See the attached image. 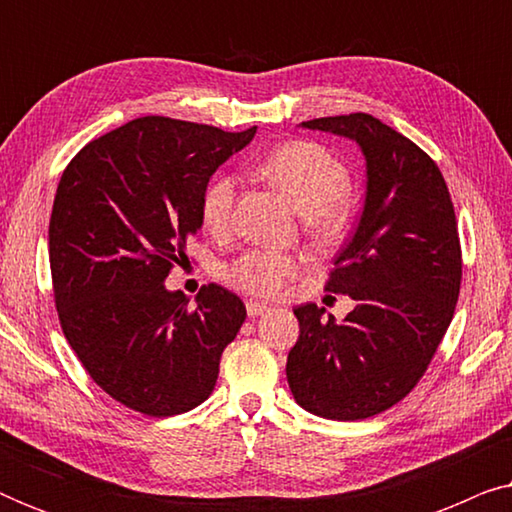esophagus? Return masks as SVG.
<instances>
[{
  "mask_svg": "<svg viewBox=\"0 0 512 512\" xmlns=\"http://www.w3.org/2000/svg\"><path fill=\"white\" fill-rule=\"evenodd\" d=\"M270 305L261 303V300H247V314L249 317H261L263 312H268Z\"/></svg>",
  "mask_w": 512,
  "mask_h": 512,
  "instance_id": "1",
  "label": "esophagus"
}]
</instances>
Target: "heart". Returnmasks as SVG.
Wrapping results in <instances>:
<instances>
[{
    "instance_id": "heart-1",
    "label": "heart",
    "mask_w": 512,
    "mask_h": 512,
    "mask_svg": "<svg viewBox=\"0 0 512 512\" xmlns=\"http://www.w3.org/2000/svg\"><path fill=\"white\" fill-rule=\"evenodd\" d=\"M258 172L272 181L303 214L307 233L314 240L328 244L345 233L349 172L324 146L314 142L282 144L261 160ZM235 193L237 181L230 174H216L205 186L200 198V219L207 233H228L233 223ZM303 268L305 258L298 254L249 249L223 268V279L233 289L249 296L279 298Z\"/></svg>"
}]
</instances>
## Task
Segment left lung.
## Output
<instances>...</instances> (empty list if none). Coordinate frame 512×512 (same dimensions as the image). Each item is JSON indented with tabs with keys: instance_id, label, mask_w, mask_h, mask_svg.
<instances>
[{
	"instance_id": "8db88e82",
	"label": "left lung",
	"mask_w": 512,
	"mask_h": 512,
	"mask_svg": "<svg viewBox=\"0 0 512 512\" xmlns=\"http://www.w3.org/2000/svg\"><path fill=\"white\" fill-rule=\"evenodd\" d=\"M303 128L354 139L368 181L359 226L326 282L356 307L345 321L314 303L296 307L286 377L307 412L354 422L403 401L429 368L459 298L457 216L429 153L380 118L326 116Z\"/></svg>"
}]
</instances>
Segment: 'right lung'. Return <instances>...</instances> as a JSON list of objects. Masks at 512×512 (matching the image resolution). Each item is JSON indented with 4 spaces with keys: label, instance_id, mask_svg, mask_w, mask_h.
I'll list each match as a JSON object with an SVG mask.
<instances>
[{
    "label": "right lung",
    "instance_id": "1",
    "mask_svg": "<svg viewBox=\"0 0 512 512\" xmlns=\"http://www.w3.org/2000/svg\"><path fill=\"white\" fill-rule=\"evenodd\" d=\"M254 135L144 116L93 139L62 172L48 226L60 326L125 408L172 417L212 394L247 307L219 284L191 307L163 282L188 261L209 177Z\"/></svg>",
    "mask_w": 512,
    "mask_h": 512
}]
</instances>
